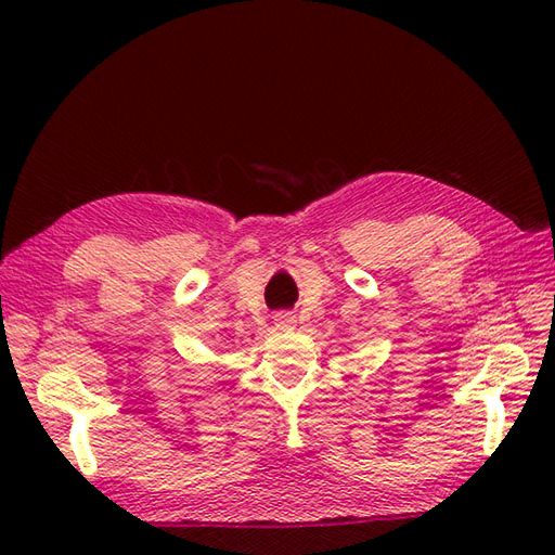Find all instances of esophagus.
Here are the masks:
<instances>
[{"label": "esophagus", "mask_w": 555, "mask_h": 555, "mask_svg": "<svg viewBox=\"0 0 555 555\" xmlns=\"http://www.w3.org/2000/svg\"><path fill=\"white\" fill-rule=\"evenodd\" d=\"M296 317L292 312H278L275 314V326L278 328H294Z\"/></svg>", "instance_id": "esophagus-1"}]
</instances>
